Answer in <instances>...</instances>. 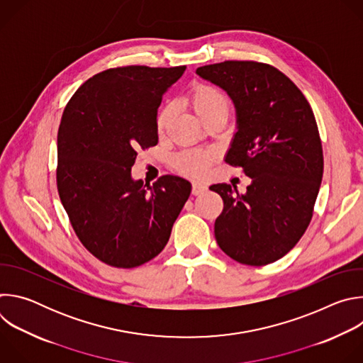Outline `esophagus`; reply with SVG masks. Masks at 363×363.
<instances>
[{
    "instance_id": "1",
    "label": "esophagus",
    "mask_w": 363,
    "mask_h": 363,
    "mask_svg": "<svg viewBox=\"0 0 363 363\" xmlns=\"http://www.w3.org/2000/svg\"><path fill=\"white\" fill-rule=\"evenodd\" d=\"M206 191V185L205 184H201V182H194L192 184V194L194 195H201Z\"/></svg>"
}]
</instances>
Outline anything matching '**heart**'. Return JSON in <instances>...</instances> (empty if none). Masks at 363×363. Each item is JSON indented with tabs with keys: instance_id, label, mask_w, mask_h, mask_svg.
<instances>
[{
	"instance_id": "b5f03b06",
	"label": "heart",
	"mask_w": 363,
	"mask_h": 363,
	"mask_svg": "<svg viewBox=\"0 0 363 363\" xmlns=\"http://www.w3.org/2000/svg\"><path fill=\"white\" fill-rule=\"evenodd\" d=\"M186 103L191 108L195 118L205 123L214 118L227 119L230 113V100L227 94L213 84H196L192 87L189 94L186 96ZM172 118V108L164 106L157 118V129L158 132H164L169 125ZM214 160L211 152L205 150H186L175 157V168L178 172L192 177L201 178L206 174L210 164Z\"/></svg>"
}]
</instances>
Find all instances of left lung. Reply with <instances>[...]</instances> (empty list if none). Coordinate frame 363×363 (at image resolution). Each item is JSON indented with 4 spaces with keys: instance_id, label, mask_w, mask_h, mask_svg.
Returning a JSON list of instances; mask_svg holds the SVG:
<instances>
[{
    "instance_id": "obj_1",
    "label": "left lung",
    "mask_w": 363,
    "mask_h": 363,
    "mask_svg": "<svg viewBox=\"0 0 363 363\" xmlns=\"http://www.w3.org/2000/svg\"><path fill=\"white\" fill-rule=\"evenodd\" d=\"M195 73L233 100L235 133L225 162L251 178L245 194L228 184L210 186L224 201L216 240L241 264H270L297 244L313 216L323 177L313 111L298 87L270 65L224 62Z\"/></svg>"
}]
</instances>
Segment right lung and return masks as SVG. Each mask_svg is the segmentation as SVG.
<instances>
[{
    "mask_svg": "<svg viewBox=\"0 0 363 363\" xmlns=\"http://www.w3.org/2000/svg\"><path fill=\"white\" fill-rule=\"evenodd\" d=\"M179 67L126 66L83 83L57 135V189L74 233L100 262L133 269L157 257L191 194V182L132 178L138 149L158 143L162 96Z\"/></svg>",
    "mask_w": 363,
    "mask_h": 363,
    "instance_id": "add662e5",
    "label": "right lung"
}]
</instances>
